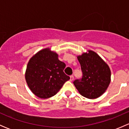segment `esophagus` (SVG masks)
<instances>
[{"mask_svg":"<svg viewBox=\"0 0 129 129\" xmlns=\"http://www.w3.org/2000/svg\"><path fill=\"white\" fill-rule=\"evenodd\" d=\"M74 80V76L73 75H71L70 76V81H72Z\"/></svg>","mask_w":129,"mask_h":129,"instance_id":"esophagus-1","label":"esophagus"}]
</instances>
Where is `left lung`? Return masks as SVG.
<instances>
[{
	"instance_id": "8db88e82",
	"label": "left lung",
	"mask_w": 129,
	"mask_h": 129,
	"mask_svg": "<svg viewBox=\"0 0 129 129\" xmlns=\"http://www.w3.org/2000/svg\"><path fill=\"white\" fill-rule=\"evenodd\" d=\"M81 66L82 78L74 84L79 93L90 99L99 97L106 91L110 82L111 72L109 66L92 50L77 56Z\"/></svg>"
}]
</instances>
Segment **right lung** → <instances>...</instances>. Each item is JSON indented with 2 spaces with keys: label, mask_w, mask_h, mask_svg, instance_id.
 Here are the masks:
<instances>
[{
  "label": "right lung",
  "mask_w": 129,
  "mask_h": 129,
  "mask_svg": "<svg viewBox=\"0 0 129 129\" xmlns=\"http://www.w3.org/2000/svg\"><path fill=\"white\" fill-rule=\"evenodd\" d=\"M66 63L58 58V54L46 48L30 58L26 69L25 80L36 96L48 99L55 95L64 83L70 79L65 74Z\"/></svg>",
  "instance_id": "1"
}]
</instances>
